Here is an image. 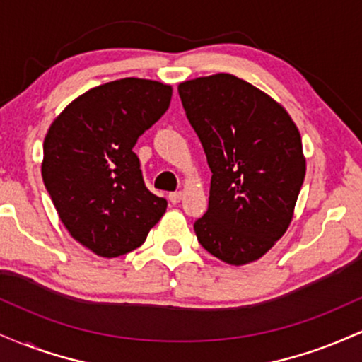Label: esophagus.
I'll return each mask as SVG.
<instances>
[{"label":"esophagus","instance_id":"esophagus-1","mask_svg":"<svg viewBox=\"0 0 362 362\" xmlns=\"http://www.w3.org/2000/svg\"><path fill=\"white\" fill-rule=\"evenodd\" d=\"M168 199H170V202H172V204H178V202L182 201V192L168 194Z\"/></svg>","mask_w":362,"mask_h":362}]
</instances>
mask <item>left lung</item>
Returning a JSON list of instances; mask_svg holds the SVG:
<instances>
[{"label":"left lung","mask_w":362,"mask_h":362,"mask_svg":"<svg viewBox=\"0 0 362 362\" xmlns=\"http://www.w3.org/2000/svg\"><path fill=\"white\" fill-rule=\"evenodd\" d=\"M204 148L209 206L199 243L230 265L259 260L288 231L306 173L301 134L271 95L228 73L178 85Z\"/></svg>","instance_id":"left-lung-1"}]
</instances>
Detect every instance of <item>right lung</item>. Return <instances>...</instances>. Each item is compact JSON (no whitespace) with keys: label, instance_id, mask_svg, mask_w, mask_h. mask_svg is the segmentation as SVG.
<instances>
[{"label":"right lung","instance_id":"right-lung-1","mask_svg":"<svg viewBox=\"0 0 362 362\" xmlns=\"http://www.w3.org/2000/svg\"><path fill=\"white\" fill-rule=\"evenodd\" d=\"M172 86L124 78L95 86L54 119L42 180L69 235L98 257L141 247L167 211L143 180L136 141L167 112Z\"/></svg>","mask_w":362,"mask_h":362}]
</instances>
